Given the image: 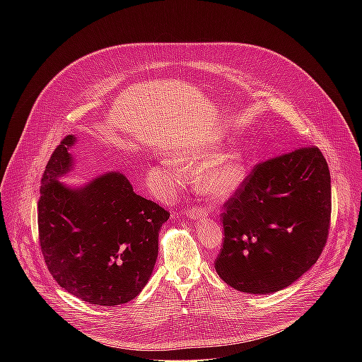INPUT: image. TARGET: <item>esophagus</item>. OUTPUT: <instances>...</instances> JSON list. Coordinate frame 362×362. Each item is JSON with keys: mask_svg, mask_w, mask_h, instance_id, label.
<instances>
[{"mask_svg": "<svg viewBox=\"0 0 362 362\" xmlns=\"http://www.w3.org/2000/svg\"><path fill=\"white\" fill-rule=\"evenodd\" d=\"M209 215L208 209H203V208H194L189 212V218L190 219H203Z\"/></svg>", "mask_w": 362, "mask_h": 362, "instance_id": "1", "label": "esophagus"}]
</instances>
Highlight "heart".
Masks as SVG:
<instances>
[{
    "label": "heart",
    "mask_w": 362,
    "mask_h": 362,
    "mask_svg": "<svg viewBox=\"0 0 362 362\" xmlns=\"http://www.w3.org/2000/svg\"><path fill=\"white\" fill-rule=\"evenodd\" d=\"M216 144H199L180 148L175 154V162L166 160L159 170L165 175L163 192L172 193L182 187L186 172L196 173L199 192L214 200H226L236 194L247 176V162L242 148L230 147L215 154Z\"/></svg>",
    "instance_id": "obj_1"
}]
</instances>
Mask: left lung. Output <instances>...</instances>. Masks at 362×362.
I'll return each instance as SVG.
<instances>
[{
    "instance_id": "obj_1",
    "label": "left lung",
    "mask_w": 362,
    "mask_h": 362,
    "mask_svg": "<svg viewBox=\"0 0 362 362\" xmlns=\"http://www.w3.org/2000/svg\"><path fill=\"white\" fill-rule=\"evenodd\" d=\"M225 209L218 275L246 293L288 288L314 267L328 236L331 176L321 150L259 163Z\"/></svg>"
}]
</instances>
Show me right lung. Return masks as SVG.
Returning <instances> with one entry per match:
<instances>
[{"instance_id":"add662e5","label":"right lung","mask_w":362,"mask_h":362,"mask_svg":"<svg viewBox=\"0 0 362 362\" xmlns=\"http://www.w3.org/2000/svg\"><path fill=\"white\" fill-rule=\"evenodd\" d=\"M67 136L45 166L38 233L48 271L71 295L93 305L134 299L148 282L159 253V230L169 219L162 206L133 192L116 170L81 186L62 182L73 170Z\"/></svg>"}]
</instances>
